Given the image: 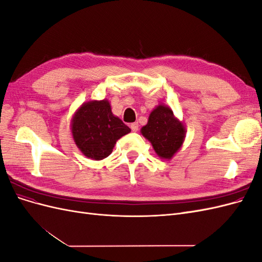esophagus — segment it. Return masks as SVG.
I'll list each match as a JSON object with an SVG mask.
<instances>
[{
  "label": "esophagus",
  "mask_w": 262,
  "mask_h": 262,
  "mask_svg": "<svg viewBox=\"0 0 262 262\" xmlns=\"http://www.w3.org/2000/svg\"><path fill=\"white\" fill-rule=\"evenodd\" d=\"M131 130L133 131V132H138L139 131V123L138 122H133V123H131Z\"/></svg>",
  "instance_id": "34e87169"
}]
</instances>
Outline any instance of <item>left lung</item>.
Listing matches in <instances>:
<instances>
[{
    "label": "left lung",
    "mask_w": 262,
    "mask_h": 262,
    "mask_svg": "<svg viewBox=\"0 0 262 262\" xmlns=\"http://www.w3.org/2000/svg\"><path fill=\"white\" fill-rule=\"evenodd\" d=\"M141 133L152 144L155 153L163 160H171L184 144L186 126L173 115L167 105L156 106L148 116Z\"/></svg>",
    "instance_id": "left-lung-1"
}]
</instances>
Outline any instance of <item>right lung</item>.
Segmentation results:
<instances>
[{"label":"right lung","mask_w":262,"mask_h":262,"mask_svg":"<svg viewBox=\"0 0 262 262\" xmlns=\"http://www.w3.org/2000/svg\"><path fill=\"white\" fill-rule=\"evenodd\" d=\"M71 132L78 149L94 161L112 154L117 141L131 129L112 112L108 99L91 100L77 108L71 120Z\"/></svg>","instance_id":"right-lung-1"}]
</instances>
